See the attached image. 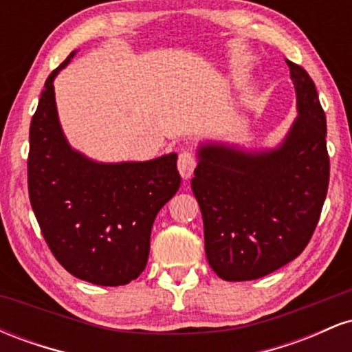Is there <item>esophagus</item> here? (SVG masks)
Listing matches in <instances>:
<instances>
[{
	"instance_id": "1",
	"label": "esophagus",
	"mask_w": 352,
	"mask_h": 352,
	"mask_svg": "<svg viewBox=\"0 0 352 352\" xmlns=\"http://www.w3.org/2000/svg\"><path fill=\"white\" fill-rule=\"evenodd\" d=\"M195 167H197L195 153L190 152V151L180 152V155H179V170H180V175L184 177V179H190V177H192L193 170H195Z\"/></svg>"
}]
</instances>
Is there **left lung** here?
Segmentation results:
<instances>
[{
  "label": "left lung",
  "mask_w": 352,
  "mask_h": 352,
  "mask_svg": "<svg viewBox=\"0 0 352 352\" xmlns=\"http://www.w3.org/2000/svg\"><path fill=\"white\" fill-rule=\"evenodd\" d=\"M286 64L300 116L280 147L199 148L192 190L204 217L207 260L225 281L258 280L300 256L328 193L324 111L308 72Z\"/></svg>",
  "instance_id": "8db88e82"
}]
</instances>
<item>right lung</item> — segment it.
Masks as SVG:
<instances>
[{"label":"right lung","instance_id":"right-lung-1","mask_svg":"<svg viewBox=\"0 0 352 352\" xmlns=\"http://www.w3.org/2000/svg\"><path fill=\"white\" fill-rule=\"evenodd\" d=\"M51 72L30 127L28 190L51 253L79 280L127 285L145 270L159 210L180 187L177 153L98 164L72 151L59 125Z\"/></svg>","mask_w":352,"mask_h":352}]
</instances>
